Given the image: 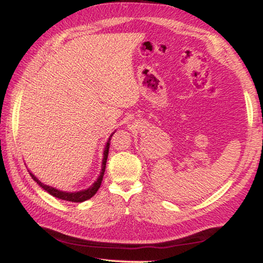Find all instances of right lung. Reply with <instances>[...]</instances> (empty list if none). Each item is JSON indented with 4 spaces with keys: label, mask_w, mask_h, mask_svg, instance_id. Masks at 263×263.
I'll use <instances>...</instances> for the list:
<instances>
[{
    "label": "right lung",
    "mask_w": 263,
    "mask_h": 263,
    "mask_svg": "<svg viewBox=\"0 0 263 263\" xmlns=\"http://www.w3.org/2000/svg\"><path fill=\"white\" fill-rule=\"evenodd\" d=\"M111 137H112V135L110 136L108 142H106V146H105V149H104V153H103L104 154L103 162H102V171H101V174L99 176V179H97L95 183L92 184L90 188H88L87 190L78 191V193H66V191H60L58 189L52 188V186H50V185H46V184L42 183V182L39 181L33 174H31V173H30V175L32 176V179L35 182H37V184L41 185L44 190L47 191L48 194H51L52 196H54V197H57V198L64 199V201H68V202H74V203H81V202L87 201V199L91 198L92 196H94L97 193V190H99V188L101 186L102 180H103V175H104L105 166H106V159H108V154H109V145H110Z\"/></svg>",
    "instance_id": "add662e5"
}]
</instances>
